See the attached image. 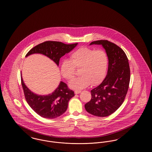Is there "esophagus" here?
I'll return each mask as SVG.
<instances>
[{"instance_id":"34e87169","label":"esophagus","mask_w":152,"mask_h":152,"mask_svg":"<svg viewBox=\"0 0 152 152\" xmlns=\"http://www.w3.org/2000/svg\"><path fill=\"white\" fill-rule=\"evenodd\" d=\"M81 92V91H77V90H76V91H75V94H80Z\"/></svg>"}]
</instances>
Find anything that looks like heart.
<instances>
[{
  "label": "heart",
  "mask_w": 152,
  "mask_h": 152,
  "mask_svg": "<svg viewBox=\"0 0 152 152\" xmlns=\"http://www.w3.org/2000/svg\"><path fill=\"white\" fill-rule=\"evenodd\" d=\"M69 60H64L61 64L62 76L68 81L72 80L80 69V76L72 81L69 86L74 89L80 90L89 86H97L105 79L108 68L109 58L102 50L81 47L72 52Z\"/></svg>",
  "instance_id": "obj_1"
}]
</instances>
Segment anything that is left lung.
I'll return each instance as SVG.
<instances>
[{
  "instance_id": "left-lung-1",
  "label": "left lung",
  "mask_w": 152,
  "mask_h": 152,
  "mask_svg": "<svg viewBox=\"0 0 152 152\" xmlns=\"http://www.w3.org/2000/svg\"><path fill=\"white\" fill-rule=\"evenodd\" d=\"M102 45L109 58L107 75L103 81L91 92L92 99L85 104L90 114L99 117L112 115L122 105L130 82L128 59L123 50L107 40L92 42L90 45Z\"/></svg>"
}]
</instances>
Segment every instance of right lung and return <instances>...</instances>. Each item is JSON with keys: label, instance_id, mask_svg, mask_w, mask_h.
<instances>
[{"label": "right lung", "instance_id": "obj_1", "mask_svg": "<svg viewBox=\"0 0 152 152\" xmlns=\"http://www.w3.org/2000/svg\"><path fill=\"white\" fill-rule=\"evenodd\" d=\"M78 43L66 44L47 41L32 48L26 55L27 57L34 53H41L52 60L58 66L60 58L69 53ZM21 83L25 99L29 107L42 117L52 119L62 115L68 108V102L73 97L74 92L67 85L61 81L58 88L51 94L39 95L31 92L25 85L22 75Z\"/></svg>", "mask_w": 152, "mask_h": 152}]
</instances>
